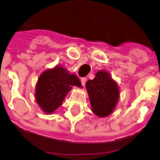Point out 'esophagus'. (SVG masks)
I'll list each match as a JSON object with an SVG mask.
<instances>
[{
    "label": "esophagus",
    "instance_id": "obj_1",
    "mask_svg": "<svg viewBox=\"0 0 160 160\" xmlns=\"http://www.w3.org/2000/svg\"><path fill=\"white\" fill-rule=\"evenodd\" d=\"M80 81H81V84H82V85L84 86V85H85V82H86V78H81Z\"/></svg>",
    "mask_w": 160,
    "mask_h": 160
}]
</instances>
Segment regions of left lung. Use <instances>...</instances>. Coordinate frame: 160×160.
<instances>
[{
  "label": "left lung",
  "mask_w": 160,
  "mask_h": 160,
  "mask_svg": "<svg viewBox=\"0 0 160 160\" xmlns=\"http://www.w3.org/2000/svg\"><path fill=\"white\" fill-rule=\"evenodd\" d=\"M92 112L100 118H105L112 112L119 99L118 84L108 72L100 70L93 80L86 82Z\"/></svg>",
  "instance_id": "8db88e82"
}]
</instances>
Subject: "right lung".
I'll return each mask as SVG.
<instances>
[{
	"label": "right lung",
	"mask_w": 160,
	"mask_h": 160,
	"mask_svg": "<svg viewBox=\"0 0 160 160\" xmlns=\"http://www.w3.org/2000/svg\"><path fill=\"white\" fill-rule=\"evenodd\" d=\"M73 86L82 87L79 78L62 66L47 69L38 80L35 97L44 112L50 114L61 106Z\"/></svg>",
	"instance_id": "add662e5"
}]
</instances>
